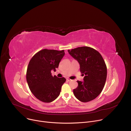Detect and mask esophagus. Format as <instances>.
<instances>
[{
  "label": "esophagus",
  "instance_id": "1",
  "mask_svg": "<svg viewBox=\"0 0 131 131\" xmlns=\"http://www.w3.org/2000/svg\"><path fill=\"white\" fill-rule=\"evenodd\" d=\"M67 80L68 81H72V80L71 79H67Z\"/></svg>",
  "mask_w": 131,
  "mask_h": 131
}]
</instances>
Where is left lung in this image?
Segmentation results:
<instances>
[{"mask_svg":"<svg viewBox=\"0 0 131 131\" xmlns=\"http://www.w3.org/2000/svg\"><path fill=\"white\" fill-rule=\"evenodd\" d=\"M80 65V72L85 75L83 81H77L78 86L73 93L78 100L86 102L97 98L102 91L107 78V66L101 54L89 47L68 50Z\"/></svg>","mask_w":131,"mask_h":131,"instance_id":"left-lung-1","label":"left lung"}]
</instances>
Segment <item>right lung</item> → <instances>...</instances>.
Returning <instances> with one entry per match:
<instances>
[{"instance_id": "obj_1", "label": "right lung", "mask_w": 131, "mask_h": 131, "mask_svg": "<svg viewBox=\"0 0 131 131\" xmlns=\"http://www.w3.org/2000/svg\"><path fill=\"white\" fill-rule=\"evenodd\" d=\"M64 54V50L44 49L37 52L30 60L26 81L32 93L41 101L51 102L59 96L66 79L56 75L52 77L51 71L58 67Z\"/></svg>"}]
</instances>
